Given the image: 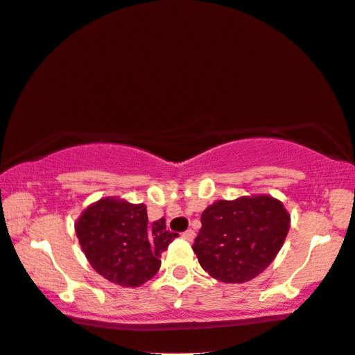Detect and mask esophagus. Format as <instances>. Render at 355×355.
Here are the masks:
<instances>
[{"instance_id":"esophagus-1","label":"esophagus","mask_w":355,"mask_h":355,"mask_svg":"<svg viewBox=\"0 0 355 355\" xmlns=\"http://www.w3.org/2000/svg\"><path fill=\"white\" fill-rule=\"evenodd\" d=\"M182 236H183L184 239H187V241H193V239H194V236H196V232H194L193 230H188V231H184Z\"/></svg>"}]
</instances>
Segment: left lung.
<instances>
[{"mask_svg": "<svg viewBox=\"0 0 355 355\" xmlns=\"http://www.w3.org/2000/svg\"><path fill=\"white\" fill-rule=\"evenodd\" d=\"M202 228L193 250L211 277L226 284L248 282L261 274L284 245L290 215L268 194L216 200L202 211Z\"/></svg>", "mask_w": 355, "mask_h": 355, "instance_id": "8db88e82", "label": "left lung"}]
</instances>
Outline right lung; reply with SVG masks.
<instances>
[{"mask_svg": "<svg viewBox=\"0 0 355 355\" xmlns=\"http://www.w3.org/2000/svg\"><path fill=\"white\" fill-rule=\"evenodd\" d=\"M87 261L113 284L139 287L161 268V253L178 236L166 220L148 223L146 205L105 198L79 215L75 225Z\"/></svg>", "mask_w": 355, "mask_h": 355, "instance_id": "add662e5", "label": "right lung"}]
</instances>
